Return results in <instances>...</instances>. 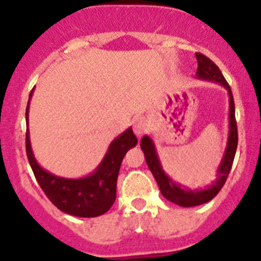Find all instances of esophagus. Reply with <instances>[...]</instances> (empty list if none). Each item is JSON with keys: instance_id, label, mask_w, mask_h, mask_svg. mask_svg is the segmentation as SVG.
Masks as SVG:
<instances>
[{"instance_id": "34e87169", "label": "esophagus", "mask_w": 261, "mask_h": 261, "mask_svg": "<svg viewBox=\"0 0 261 261\" xmlns=\"http://www.w3.org/2000/svg\"><path fill=\"white\" fill-rule=\"evenodd\" d=\"M148 130V123L147 119L144 117H139L136 118L135 122H134V133H135L136 136H142L143 134L147 133Z\"/></svg>"}]
</instances>
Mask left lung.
Listing matches in <instances>:
<instances>
[{"instance_id":"8db88e82","label":"left lung","mask_w":261,"mask_h":261,"mask_svg":"<svg viewBox=\"0 0 261 261\" xmlns=\"http://www.w3.org/2000/svg\"><path fill=\"white\" fill-rule=\"evenodd\" d=\"M196 60H198V70H196V78L201 81L215 82V83L221 84L224 88H226L227 95H229V135H227L226 148H225L224 156L221 159V163L218 165L216 180L201 190H191L189 187L179 185L171 179L165 171H164L161 161L157 154L156 147H154L153 140L148 135H144L140 140V147L144 152L145 163L148 168L152 171L154 179L160 187V191L165 199H168L171 203L177 204L180 206H196L201 205L204 203H208L212 200L216 195L220 192L222 186L226 182V178L230 173V169L233 165L234 156H236L237 145H238V131H237L236 122V107H234V98L229 84L225 81L224 75L221 74L220 69L215 63L205 57L201 53H196Z\"/></svg>"}]
</instances>
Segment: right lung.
I'll list each match as a JSON object with an SVG mask.
<instances>
[{
	"label": "right lung",
	"instance_id": "add662e5",
	"mask_svg": "<svg viewBox=\"0 0 261 261\" xmlns=\"http://www.w3.org/2000/svg\"><path fill=\"white\" fill-rule=\"evenodd\" d=\"M34 90L30 93V100ZM28 100L25 109L27 133H25V151L37 183L43 189L49 200L58 210L76 217H97L110 210L116 200L117 178L122 160L130 148L138 144L133 128L128 127L110 143L108 152L100 165L93 173L83 178H63L51 174L39 165L34 156L28 133Z\"/></svg>",
	"mask_w": 261,
	"mask_h": 261
}]
</instances>
